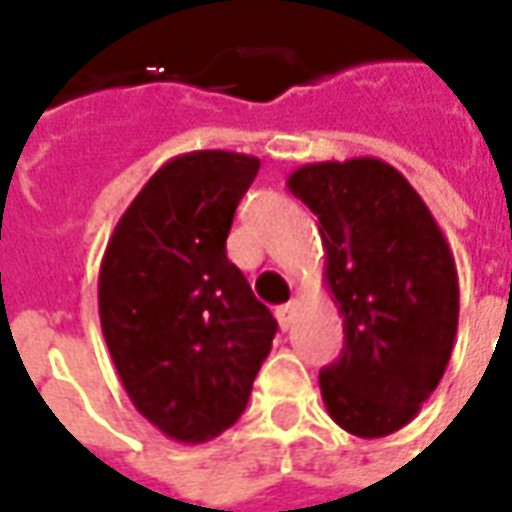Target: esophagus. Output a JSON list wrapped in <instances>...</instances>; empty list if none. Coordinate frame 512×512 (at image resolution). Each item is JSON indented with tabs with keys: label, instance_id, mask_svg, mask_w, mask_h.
I'll return each mask as SVG.
<instances>
[{
	"label": "esophagus",
	"instance_id": "obj_1",
	"mask_svg": "<svg viewBox=\"0 0 512 512\" xmlns=\"http://www.w3.org/2000/svg\"><path fill=\"white\" fill-rule=\"evenodd\" d=\"M296 307H299V301H296V299L288 301V304H282V307H277V321H279V326H282V329H290Z\"/></svg>",
	"mask_w": 512,
	"mask_h": 512
}]
</instances>
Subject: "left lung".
I'll list each match as a JSON object with an SVG mask.
<instances>
[{
	"label": "left lung",
	"instance_id": "1",
	"mask_svg": "<svg viewBox=\"0 0 512 512\" xmlns=\"http://www.w3.org/2000/svg\"><path fill=\"white\" fill-rule=\"evenodd\" d=\"M288 189L321 222L326 288L345 343L321 370L329 417L381 439L417 417L458 332V271L414 186L381 158L304 164Z\"/></svg>",
	"mask_w": 512,
	"mask_h": 512
}]
</instances>
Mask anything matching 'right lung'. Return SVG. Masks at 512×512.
Returning <instances> with one entry per match:
<instances>
[{
  "instance_id": "right-lung-1",
  "label": "right lung",
  "mask_w": 512,
  "mask_h": 512,
  "mask_svg": "<svg viewBox=\"0 0 512 512\" xmlns=\"http://www.w3.org/2000/svg\"><path fill=\"white\" fill-rule=\"evenodd\" d=\"M260 158L194 150L147 180L106 244L98 312L117 376L164 436L197 444L241 417L277 321L227 260Z\"/></svg>"
}]
</instances>
